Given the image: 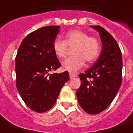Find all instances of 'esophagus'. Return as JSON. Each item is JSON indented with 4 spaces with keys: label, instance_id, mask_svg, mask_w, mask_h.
Returning <instances> with one entry per match:
<instances>
[{
    "label": "esophagus",
    "instance_id": "1",
    "mask_svg": "<svg viewBox=\"0 0 133 133\" xmlns=\"http://www.w3.org/2000/svg\"><path fill=\"white\" fill-rule=\"evenodd\" d=\"M69 75H70V79H73L74 77H76V75H75V74H73V73H71V72L69 73Z\"/></svg>",
    "mask_w": 133,
    "mask_h": 133
}]
</instances>
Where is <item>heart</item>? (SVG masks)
I'll use <instances>...</instances> for the list:
<instances>
[{
  "label": "heart",
  "instance_id": "heart-1",
  "mask_svg": "<svg viewBox=\"0 0 133 133\" xmlns=\"http://www.w3.org/2000/svg\"><path fill=\"white\" fill-rule=\"evenodd\" d=\"M68 47L72 48L75 56L65 60L62 68L70 72H75L88 63L95 61L101 52L100 41L97 37L89 36L87 32L81 30H73L65 34V40L56 38L53 41L52 48L55 55L63 59L67 55Z\"/></svg>",
  "mask_w": 133,
  "mask_h": 133
}]
</instances>
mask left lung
<instances>
[{
  "label": "left lung",
  "instance_id": "8db88e82",
  "mask_svg": "<svg viewBox=\"0 0 133 133\" xmlns=\"http://www.w3.org/2000/svg\"><path fill=\"white\" fill-rule=\"evenodd\" d=\"M99 32L103 44L96 63L79 75L81 85L77 91L84 111L96 115L106 109L113 101L122 80V55L119 46L109 32L99 25H92Z\"/></svg>",
  "mask_w": 133,
  "mask_h": 133
}]
</instances>
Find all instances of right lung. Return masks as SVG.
<instances>
[{
	"label": "right lung",
	"instance_id": "1",
	"mask_svg": "<svg viewBox=\"0 0 133 133\" xmlns=\"http://www.w3.org/2000/svg\"><path fill=\"white\" fill-rule=\"evenodd\" d=\"M59 28L46 26L31 32L23 40L16 56L17 90L26 105L37 112L54 106L70 79L68 71L49 74L61 65L52 48Z\"/></svg>",
	"mask_w": 133,
	"mask_h": 133
}]
</instances>
